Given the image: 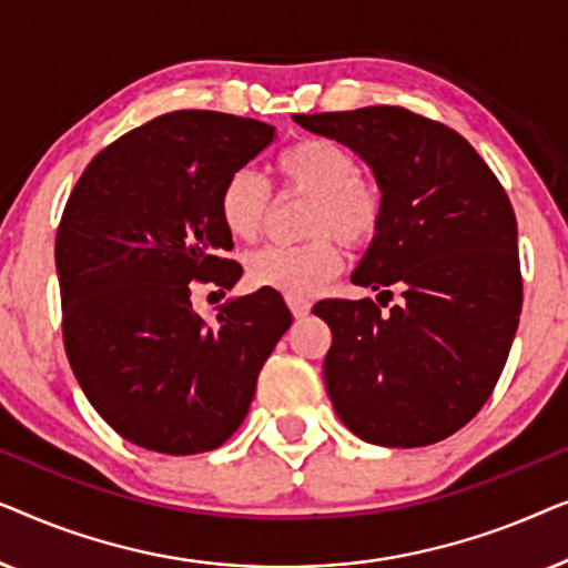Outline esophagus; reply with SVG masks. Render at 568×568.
I'll list each match as a JSON object with an SVG mask.
<instances>
[{"label":"esophagus","mask_w":568,"mask_h":568,"mask_svg":"<svg viewBox=\"0 0 568 568\" xmlns=\"http://www.w3.org/2000/svg\"><path fill=\"white\" fill-rule=\"evenodd\" d=\"M286 305H290L294 317H305L310 313V302L300 297H286Z\"/></svg>","instance_id":"obj_1"}]
</instances>
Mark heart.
Wrapping results in <instances>:
<instances>
[{"mask_svg": "<svg viewBox=\"0 0 568 568\" xmlns=\"http://www.w3.org/2000/svg\"><path fill=\"white\" fill-rule=\"evenodd\" d=\"M276 173L286 191L310 196L302 245H266L247 255V282L305 300L338 274L341 243L359 247L377 235L385 199L375 181L359 175L354 154L331 139H302L276 158ZM271 204L266 181L253 170H235L222 185L220 216L235 240L261 235Z\"/></svg>", "mask_w": 568, "mask_h": 568, "instance_id": "obj_1", "label": "heart"}]
</instances>
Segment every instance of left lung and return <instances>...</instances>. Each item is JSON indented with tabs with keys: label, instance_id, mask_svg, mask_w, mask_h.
<instances>
[{
	"label": "left lung",
	"instance_id": "1",
	"mask_svg": "<svg viewBox=\"0 0 568 568\" xmlns=\"http://www.w3.org/2000/svg\"><path fill=\"white\" fill-rule=\"evenodd\" d=\"M292 119L367 162L385 212L352 282L403 297L390 313L372 300L313 307L333 333L328 398L364 442L434 445L478 414L507 364L523 310L515 209L457 131L406 108Z\"/></svg>",
	"mask_w": 568,
	"mask_h": 568
}]
</instances>
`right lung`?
Here are the masks:
<instances>
[{
  "instance_id": "right-lung-1",
  "label": "right lung",
  "mask_w": 568,
  "mask_h": 568,
  "mask_svg": "<svg viewBox=\"0 0 568 568\" xmlns=\"http://www.w3.org/2000/svg\"><path fill=\"white\" fill-rule=\"evenodd\" d=\"M276 139L263 121L175 111L123 134L84 168L57 235L64 346L92 408L134 445L196 455L243 424L255 379L292 325L284 300H227L209 325L193 282L243 268L220 193Z\"/></svg>"
}]
</instances>
